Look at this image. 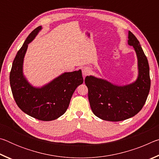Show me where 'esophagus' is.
I'll use <instances>...</instances> for the list:
<instances>
[{
  "mask_svg": "<svg viewBox=\"0 0 159 159\" xmlns=\"http://www.w3.org/2000/svg\"><path fill=\"white\" fill-rule=\"evenodd\" d=\"M90 73V69L89 68H88V67H85L83 69V76H87Z\"/></svg>",
  "mask_w": 159,
  "mask_h": 159,
  "instance_id": "obj_1",
  "label": "esophagus"
}]
</instances>
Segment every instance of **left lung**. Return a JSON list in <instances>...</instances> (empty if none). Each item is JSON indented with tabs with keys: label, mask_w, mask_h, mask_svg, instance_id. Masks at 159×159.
<instances>
[{
	"label": "left lung",
	"mask_w": 159,
	"mask_h": 159,
	"mask_svg": "<svg viewBox=\"0 0 159 159\" xmlns=\"http://www.w3.org/2000/svg\"><path fill=\"white\" fill-rule=\"evenodd\" d=\"M128 45L138 57V77L131 84L118 86L95 76H86L91 109L96 116L109 121H120L136 115L142 109L149 95L151 80L147 58L139 42L128 32Z\"/></svg>",
	"instance_id": "1"
}]
</instances>
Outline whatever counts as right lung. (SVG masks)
<instances>
[{"label":"right lung","instance_id":"1","mask_svg":"<svg viewBox=\"0 0 159 159\" xmlns=\"http://www.w3.org/2000/svg\"><path fill=\"white\" fill-rule=\"evenodd\" d=\"M38 26L29 35L16 55L10 74L13 98L21 111L40 120H55L66 112L75 90L82 84L81 70L66 72L41 88H35L23 75V61L28 44L41 31Z\"/></svg>","mask_w":159,"mask_h":159}]
</instances>
